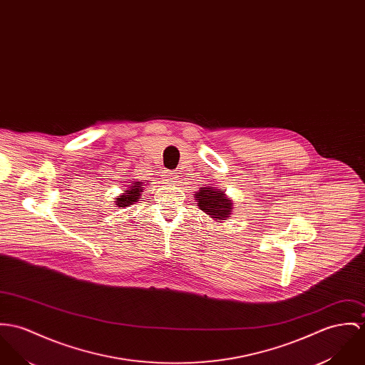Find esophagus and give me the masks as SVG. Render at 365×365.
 I'll use <instances>...</instances> for the list:
<instances>
[{
  "label": "esophagus",
  "instance_id": "obj_1",
  "mask_svg": "<svg viewBox=\"0 0 365 365\" xmlns=\"http://www.w3.org/2000/svg\"><path fill=\"white\" fill-rule=\"evenodd\" d=\"M178 173H167V182H177Z\"/></svg>",
  "mask_w": 365,
  "mask_h": 365
}]
</instances>
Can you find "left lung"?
Returning a JSON list of instances; mask_svg holds the SVG:
<instances>
[{
  "mask_svg": "<svg viewBox=\"0 0 365 365\" xmlns=\"http://www.w3.org/2000/svg\"><path fill=\"white\" fill-rule=\"evenodd\" d=\"M195 197L198 199L197 202L200 210L206 212L210 217L216 220H226L227 217H230L232 205V202L226 198L225 192L202 187Z\"/></svg>",
  "mask_w": 365,
  "mask_h": 365,
  "instance_id": "1",
  "label": "left lung"
}]
</instances>
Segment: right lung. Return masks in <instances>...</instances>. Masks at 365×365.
Instances as JSON below:
<instances>
[{
    "instance_id": "obj_1",
    "label": "right lung",
    "mask_w": 365,
    "mask_h": 365,
    "mask_svg": "<svg viewBox=\"0 0 365 365\" xmlns=\"http://www.w3.org/2000/svg\"><path fill=\"white\" fill-rule=\"evenodd\" d=\"M140 192H142V187H140V182H135V185H133L128 191H125L121 198H117V205L120 207H125V206H130L133 205V202H136L139 197H140Z\"/></svg>"
}]
</instances>
